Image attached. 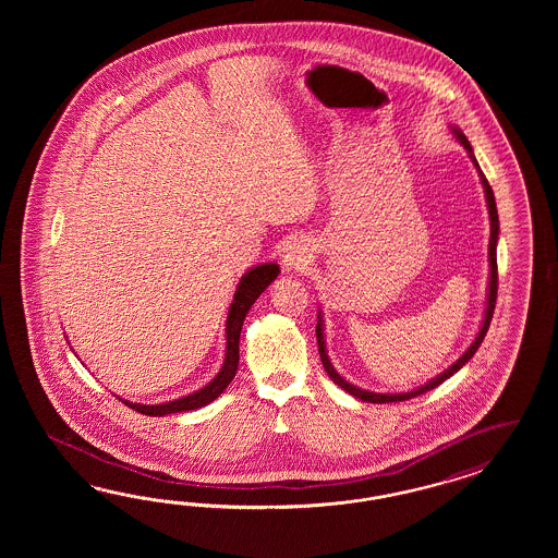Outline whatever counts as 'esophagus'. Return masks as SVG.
<instances>
[{
  "label": "esophagus",
  "mask_w": 558,
  "mask_h": 558,
  "mask_svg": "<svg viewBox=\"0 0 558 558\" xmlns=\"http://www.w3.org/2000/svg\"><path fill=\"white\" fill-rule=\"evenodd\" d=\"M313 259V245L306 239H292L282 247V264L288 270H304Z\"/></svg>",
  "instance_id": "obj_1"
}]
</instances>
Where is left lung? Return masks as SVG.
I'll return each mask as SVG.
<instances>
[{
    "label": "left lung",
    "mask_w": 558,
    "mask_h": 558,
    "mask_svg": "<svg viewBox=\"0 0 558 558\" xmlns=\"http://www.w3.org/2000/svg\"><path fill=\"white\" fill-rule=\"evenodd\" d=\"M452 133L457 136L458 141H460V145L469 151V157L473 159L474 168L478 169V175H481V184L485 187V196H487V208H489V219H490V239H489V288H487V308H485V317H483V325H481V329H478V333H476V338H474L473 343H471V348L464 352V354L458 357L457 362L448 368V371L441 372L438 374L436 378H432L429 383H425L422 385L420 389L409 390V392H371V390L357 389L354 385H350L343 376H339L338 371L333 368V364L329 362V355H327V350H325V336H323V317L322 311H319V317H317V343H319V355H322L323 368L325 372L329 374V378L341 387V389L345 390V392H350V395H354L355 399H360V401H366V403H397V401H407V399H413V397H420L423 392H427V390L436 389L438 385H441L446 378H450L452 374H457L474 354H476V350H478V345L483 343V339L487 336V329H489L490 319H493V311H495V301H497V239H499V217H497V204H495V196H493V190H490L489 182H487V178L483 175V171L478 168V163H476V159H474L473 147H471V143H469V138L464 136V133L457 129V126H452Z\"/></svg>",
    "instance_id": "1"
}]
</instances>
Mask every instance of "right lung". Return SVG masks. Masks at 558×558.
Listing matches in <instances>:
<instances>
[{"instance_id": "right-lung-1", "label": "right lung", "mask_w": 558, "mask_h": 558, "mask_svg": "<svg viewBox=\"0 0 558 558\" xmlns=\"http://www.w3.org/2000/svg\"><path fill=\"white\" fill-rule=\"evenodd\" d=\"M278 274H280L278 264H262V266H255V268L245 271L241 276V280L236 284L233 303H231L229 315H227V327H225L227 352H225V362L220 366L219 374L206 387L192 392V395H187V397H182V399L161 403V405H141V403L124 401V399H120V401L126 403L131 409H135L138 413L153 415V417H161V415H168V413L194 411V409H201V407L213 403L220 392L231 385V380L235 378L236 366H239V336H241V327H243L247 311L259 299V294L276 280Z\"/></svg>"}]
</instances>
